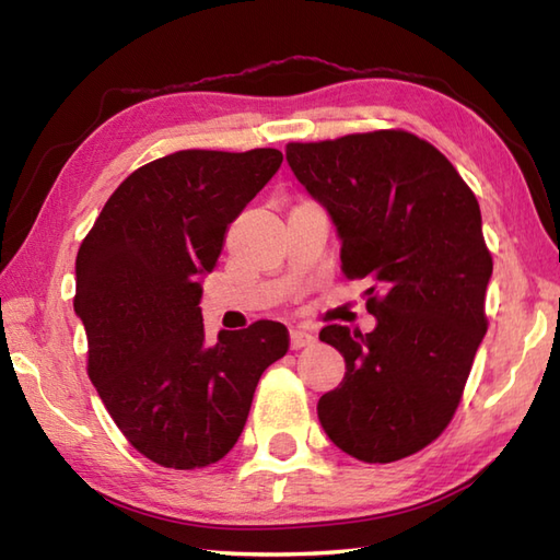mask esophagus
<instances>
[{"label": "esophagus", "mask_w": 560, "mask_h": 560, "mask_svg": "<svg viewBox=\"0 0 560 560\" xmlns=\"http://www.w3.org/2000/svg\"><path fill=\"white\" fill-rule=\"evenodd\" d=\"M315 341V335L313 331H307L303 327H293L291 329V349H303V347H311V343Z\"/></svg>", "instance_id": "obj_1"}]
</instances>
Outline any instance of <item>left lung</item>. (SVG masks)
<instances>
[{"label": "left lung", "mask_w": 560, "mask_h": 560, "mask_svg": "<svg viewBox=\"0 0 560 560\" xmlns=\"http://www.w3.org/2000/svg\"><path fill=\"white\" fill-rule=\"evenodd\" d=\"M293 175L341 241L349 279H368L373 331L329 325L319 339L347 363L317 401L327 438L373 464L423 450L455 413L486 335L479 201L452 163L401 129L289 144Z\"/></svg>", "instance_id": "8db88e82"}]
</instances>
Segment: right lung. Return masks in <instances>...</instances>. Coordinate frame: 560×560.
Wrapping results in <instances>:
<instances>
[{
  "label": "right lung",
  "mask_w": 560,
  "mask_h": 560,
  "mask_svg": "<svg viewBox=\"0 0 560 560\" xmlns=\"http://www.w3.org/2000/svg\"><path fill=\"white\" fill-rule=\"evenodd\" d=\"M281 161L277 149H192L147 163L79 247L74 313L89 377L132 447L161 467L229 455L261 373L289 351L287 327L271 319L207 341L199 307L229 225Z\"/></svg>",
  "instance_id": "add662e5"
}]
</instances>
